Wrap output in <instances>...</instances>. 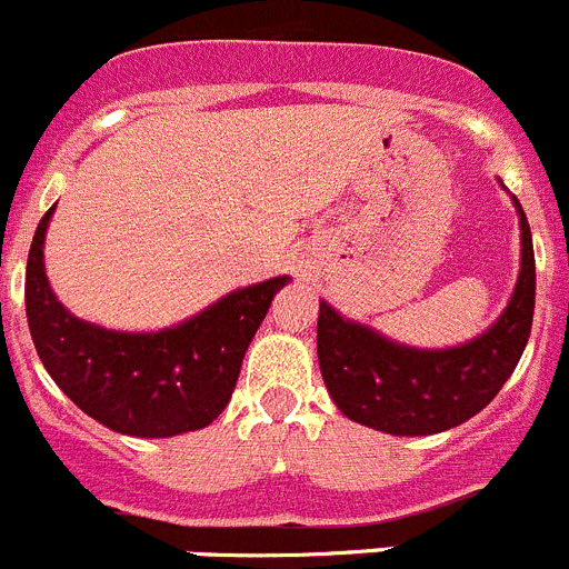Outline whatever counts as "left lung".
Segmentation results:
<instances>
[{"label": "left lung", "mask_w": 569, "mask_h": 569, "mask_svg": "<svg viewBox=\"0 0 569 569\" xmlns=\"http://www.w3.org/2000/svg\"><path fill=\"white\" fill-rule=\"evenodd\" d=\"M516 209L521 223L519 283L499 320L465 346L437 351L399 346L320 303V371L348 419L393 437H428L476 417L508 382L530 337L536 306L533 234L519 201Z\"/></svg>", "instance_id": "1"}]
</instances>
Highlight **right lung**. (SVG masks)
<instances>
[{
  "label": "right lung",
  "instance_id": "obj_1",
  "mask_svg": "<svg viewBox=\"0 0 569 569\" xmlns=\"http://www.w3.org/2000/svg\"><path fill=\"white\" fill-rule=\"evenodd\" d=\"M53 209L30 243L24 309L39 360L56 386L87 417L127 437L158 439L207 428L227 408L249 342L289 278L232 291L172 329H101L70 315L48 283L42 249Z\"/></svg>",
  "mask_w": 569,
  "mask_h": 569
}]
</instances>
